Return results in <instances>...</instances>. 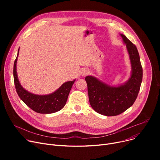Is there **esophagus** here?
Returning a JSON list of instances; mask_svg holds the SVG:
<instances>
[{
    "mask_svg": "<svg viewBox=\"0 0 160 160\" xmlns=\"http://www.w3.org/2000/svg\"><path fill=\"white\" fill-rule=\"evenodd\" d=\"M88 73H89V72H88V71L86 70V69H84V70H83V71H82V76H86V75H87Z\"/></svg>",
    "mask_w": 160,
    "mask_h": 160,
    "instance_id": "1",
    "label": "esophagus"
}]
</instances>
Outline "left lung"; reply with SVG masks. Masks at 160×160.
Returning <instances> with one entry per match:
<instances>
[{
	"label": "left lung",
	"mask_w": 160,
	"mask_h": 160,
	"mask_svg": "<svg viewBox=\"0 0 160 160\" xmlns=\"http://www.w3.org/2000/svg\"><path fill=\"white\" fill-rule=\"evenodd\" d=\"M130 57L132 73L123 85L110 86L92 76L86 81L89 103L97 113L106 116L118 115L133 105L138 97L142 79V68L137 47L123 34H121Z\"/></svg>",
	"instance_id": "8db88e82"
}]
</instances>
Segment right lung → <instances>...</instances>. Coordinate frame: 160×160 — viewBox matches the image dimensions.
<instances>
[{
    "mask_svg": "<svg viewBox=\"0 0 160 160\" xmlns=\"http://www.w3.org/2000/svg\"><path fill=\"white\" fill-rule=\"evenodd\" d=\"M19 50L18 56L14 62L13 78L15 89L20 98L33 111L39 113H52L62 110L66 104L75 80L63 83L55 92L47 95H38L30 93L21 86L17 74L16 65Z\"/></svg>",
    "mask_w": 160,
    "mask_h": 160,
    "instance_id": "1",
    "label": "right lung"
}]
</instances>
